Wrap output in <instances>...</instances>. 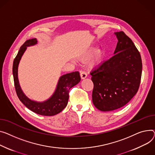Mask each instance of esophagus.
<instances>
[{
  "mask_svg": "<svg viewBox=\"0 0 155 155\" xmlns=\"http://www.w3.org/2000/svg\"><path fill=\"white\" fill-rule=\"evenodd\" d=\"M80 77L81 79H85L87 77V75L84 71H80Z\"/></svg>",
  "mask_w": 155,
  "mask_h": 155,
  "instance_id": "34e87169",
  "label": "esophagus"
}]
</instances>
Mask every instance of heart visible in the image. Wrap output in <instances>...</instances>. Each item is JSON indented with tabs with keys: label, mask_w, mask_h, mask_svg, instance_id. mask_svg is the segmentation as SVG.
<instances>
[{
	"label": "heart",
	"mask_w": 155,
	"mask_h": 155,
	"mask_svg": "<svg viewBox=\"0 0 155 155\" xmlns=\"http://www.w3.org/2000/svg\"><path fill=\"white\" fill-rule=\"evenodd\" d=\"M107 56V50L104 47L97 48V46H92L81 53L78 59L81 61H87L90 68H94L101 65L105 61Z\"/></svg>",
	"instance_id": "heart-1"
}]
</instances>
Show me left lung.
I'll return each mask as SVG.
<instances>
[{
  "label": "left lung",
  "instance_id": "obj_1",
  "mask_svg": "<svg viewBox=\"0 0 155 155\" xmlns=\"http://www.w3.org/2000/svg\"><path fill=\"white\" fill-rule=\"evenodd\" d=\"M114 34L118 39L114 55L90 73L94 85L93 104L103 111L127 104L137 93L141 77L142 61L138 49L122 31Z\"/></svg>",
  "mask_w": 155,
  "mask_h": 155
}]
</instances>
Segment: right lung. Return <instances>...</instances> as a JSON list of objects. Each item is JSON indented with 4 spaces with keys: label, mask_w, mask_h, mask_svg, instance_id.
<instances>
[{
    "label": "right lung",
    "mask_w": 155,
    "mask_h": 155,
    "mask_svg": "<svg viewBox=\"0 0 155 155\" xmlns=\"http://www.w3.org/2000/svg\"><path fill=\"white\" fill-rule=\"evenodd\" d=\"M37 44V38L27 40L20 48L13 63L12 72L17 95L22 104L29 110L38 115L54 116L62 111L67 106L69 98L70 89L78 84L81 78L78 71H74L61 75L58 81L54 94L44 101H37L28 98L20 87L18 78V67L27 48Z\"/></svg>",
    "instance_id": "obj_1"
}]
</instances>
